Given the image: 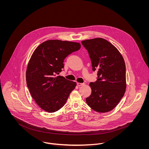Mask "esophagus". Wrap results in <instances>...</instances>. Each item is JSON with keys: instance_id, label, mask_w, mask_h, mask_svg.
<instances>
[{"instance_id": "34e87169", "label": "esophagus", "mask_w": 149, "mask_h": 149, "mask_svg": "<svg viewBox=\"0 0 149 149\" xmlns=\"http://www.w3.org/2000/svg\"><path fill=\"white\" fill-rule=\"evenodd\" d=\"M84 83H77V85L78 86H83V85H84Z\"/></svg>"}]
</instances>
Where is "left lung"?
<instances>
[{
	"mask_svg": "<svg viewBox=\"0 0 149 149\" xmlns=\"http://www.w3.org/2000/svg\"><path fill=\"white\" fill-rule=\"evenodd\" d=\"M88 51L92 70L97 71V80L91 82L88 106L96 112L112 111L124 96L126 89V66L117 49L102 38L81 41Z\"/></svg>",
	"mask_w": 149,
	"mask_h": 149,
	"instance_id": "8db88e82",
	"label": "left lung"
}]
</instances>
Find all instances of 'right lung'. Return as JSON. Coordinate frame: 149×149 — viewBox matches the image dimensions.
<instances>
[{
    "mask_svg": "<svg viewBox=\"0 0 149 149\" xmlns=\"http://www.w3.org/2000/svg\"><path fill=\"white\" fill-rule=\"evenodd\" d=\"M78 42L47 40L38 46L31 58L26 72L27 87L40 108L52 113L66 102L76 82L56 76L64 68V59L80 49Z\"/></svg>",
    "mask_w": 149,
    "mask_h": 149,
    "instance_id": "1",
    "label": "right lung"
}]
</instances>
